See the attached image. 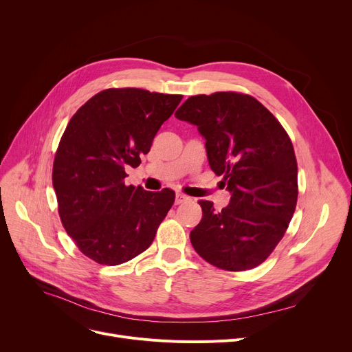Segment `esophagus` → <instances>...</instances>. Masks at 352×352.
Returning <instances> with one entry per match:
<instances>
[{"label":"esophagus","mask_w":352,"mask_h":352,"mask_svg":"<svg viewBox=\"0 0 352 352\" xmlns=\"http://www.w3.org/2000/svg\"><path fill=\"white\" fill-rule=\"evenodd\" d=\"M188 199H190V197H187L186 194H181V192L175 194V204H182V202H186Z\"/></svg>","instance_id":"34e87169"}]
</instances>
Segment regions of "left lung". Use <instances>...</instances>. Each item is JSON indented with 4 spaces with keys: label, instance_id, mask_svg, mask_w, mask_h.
Here are the masks:
<instances>
[{
    "label": "left lung",
    "instance_id": "1",
    "mask_svg": "<svg viewBox=\"0 0 352 352\" xmlns=\"http://www.w3.org/2000/svg\"><path fill=\"white\" fill-rule=\"evenodd\" d=\"M206 138L211 170L231 194L219 212L199 201L201 223L190 232L210 264L245 271L264 263L284 236L298 197V168L285 129L254 97L238 92L194 96L175 113Z\"/></svg>",
    "mask_w": 352,
    "mask_h": 352
}]
</instances>
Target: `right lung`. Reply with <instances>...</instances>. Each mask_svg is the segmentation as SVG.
<instances>
[{"label":"right lung","instance_id":"1","mask_svg":"<svg viewBox=\"0 0 352 352\" xmlns=\"http://www.w3.org/2000/svg\"><path fill=\"white\" fill-rule=\"evenodd\" d=\"M182 96L109 88L88 100L68 122L52 166V186L67 234L104 265L133 260L154 241L174 204L160 192L125 186V168L141 164Z\"/></svg>","mask_w":352,"mask_h":352}]
</instances>
